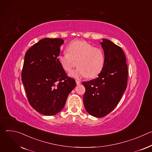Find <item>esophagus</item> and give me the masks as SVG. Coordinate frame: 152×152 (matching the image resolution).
<instances>
[{
    "mask_svg": "<svg viewBox=\"0 0 152 152\" xmlns=\"http://www.w3.org/2000/svg\"><path fill=\"white\" fill-rule=\"evenodd\" d=\"M76 84L78 85H80L81 83V81L80 80H76Z\"/></svg>",
    "mask_w": 152,
    "mask_h": 152,
    "instance_id": "obj_1",
    "label": "esophagus"
}]
</instances>
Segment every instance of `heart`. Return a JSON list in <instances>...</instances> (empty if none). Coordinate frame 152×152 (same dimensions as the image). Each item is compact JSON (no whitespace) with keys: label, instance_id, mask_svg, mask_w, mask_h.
I'll return each instance as SVG.
<instances>
[{"label":"heart","instance_id":"1","mask_svg":"<svg viewBox=\"0 0 152 152\" xmlns=\"http://www.w3.org/2000/svg\"><path fill=\"white\" fill-rule=\"evenodd\" d=\"M67 50L68 52L59 54L58 60L67 72H70L77 62L78 67L70 73L72 77L80 79L88 76L92 78L102 72L104 62L102 49L94 48L86 41L76 40L68 46Z\"/></svg>","mask_w":152,"mask_h":152}]
</instances>
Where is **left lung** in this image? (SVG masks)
I'll return each instance as SVG.
<instances>
[{
	"label": "left lung",
	"instance_id": "1",
	"mask_svg": "<svg viewBox=\"0 0 152 152\" xmlns=\"http://www.w3.org/2000/svg\"><path fill=\"white\" fill-rule=\"evenodd\" d=\"M100 44L104 55L103 68L97 78L82 82L85 110L98 118L106 116L117 106L126 89L128 76L121 48L107 39H103Z\"/></svg>",
	"mask_w": 152,
	"mask_h": 152
}]
</instances>
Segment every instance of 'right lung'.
I'll use <instances>...</instances> for the list:
<instances>
[{"mask_svg":"<svg viewBox=\"0 0 152 152\" xmlns=\"http://www.w3.org/2000/svg\"><path fill=\"white\" fill-rule=\"evenodd\" d=\"M64 43L61 38H44L34 45L25 56L21 72L28 100L35 110L44 115L60 112L76 86L61 66L58 56Z\"/></svg>","mask_w":152,"mask_h":152,"instance_id":"right-lung-1","label":"right lung"}]
</instances>
